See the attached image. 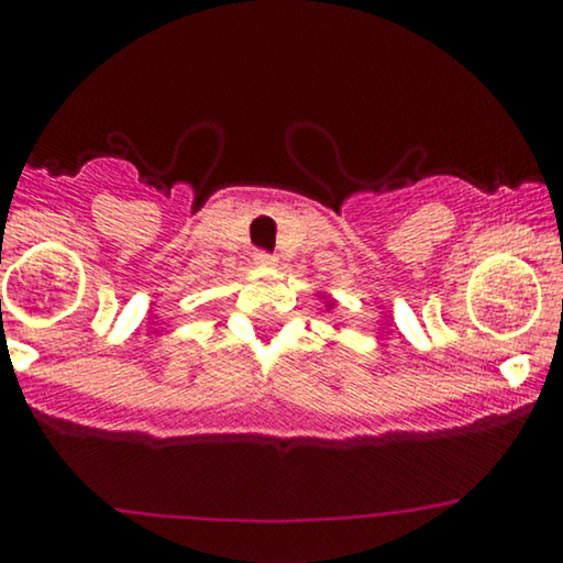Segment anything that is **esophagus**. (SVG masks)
<instances>
[{"mask_svg": "<svg viewBox=\"0 0 563 563\" xmlns=\"http://www.w3.org/2000/svg\"><path fill=\"white\" fill-rule=\"evenodd\" d=\"M254 262L260 264V267H273V264L277 262L275 254H269V251H256L254 254Z\"/></svg>", "mask_w": 563, "mask_h": 563, "instance_id": "34e87169", "label": "esophagus"}]
</instances>
